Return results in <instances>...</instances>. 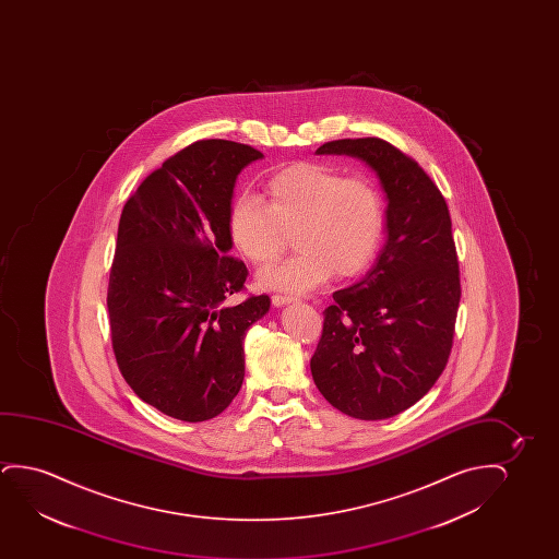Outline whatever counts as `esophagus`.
<instances>
[{"label":"esophagus","instance_id":"1","mask_svg":"<svg viewBox=\"0 0 559 559\" xmlns=\"http://www.w3.org/2000/svg\"><path fill=\"white\" fill-rule=\"evenodd\" d=\"M294 296H286V294H273L271 296V301H273V306H284V304H292L294 301Z\"/></svg>","mask_w":559,"mask_h":559}]
</instances>
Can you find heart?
Masks as SVG:
<instances>
[{
  "label": "heart",
  "instance_id": "obj_1",
  "mask_svg": "<svg viewBox=\"0 0 559 559\" xmlns=\"http://www.w3.org/2000/svg\"><path fill=\"white\" fill-rule=\"evenodd\" d=\"M227 229L246 260L267 267L283 255L290 235L299 252L267 269L260 283L281 290H313L330 276L353 278L367 271L382 245L385 202L365 176L321 162H298L265 181V202L252 192L230 204Z\"/></svg>",
  "mask_w": 559,
  "mask_h": 559
}]
</instances>
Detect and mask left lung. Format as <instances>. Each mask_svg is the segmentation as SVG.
Here are the masks:
<instances>
[{
    "mask_svg": "<svg viewBox=\"0 0 559 559\" xmlns=\"http://www.w3.org/2000/svg\"><path fill=\"white\" fill-rule=\"evenodd\" d=\"M317 154L367 162L388 194L382 252L360 283L334 292L311 357L330 405L383 420L420 401L451 355L462 294L451 214L418 162L383 139H337Z\"/></svg>",
    "mask_w": 559,
    "mask_h": 559,
    "instance_id": "obj_1",
    "label": "left lung"
}]
</instances>
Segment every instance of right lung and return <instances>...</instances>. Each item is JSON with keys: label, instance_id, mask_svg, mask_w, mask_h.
I'll return each instance as SVG.
<instances>
[{"label": "right lung", "instance_id": "right-lung-1", "mask_svg": "<svg viewBox=\"0 0 559 559\" xmlns=\"http://www.w3.org/2000/svg\"><path fill=\"white\" fill-rule=\"evenodd\" d=\"M261 156L197 141L146 176L120 215L107 292L116 362L139 399L177 420H210L237 397L246 330L271 306L267 294L223 306L248 276L229 255L233 189Z\"/></svg>", "mask_w": 559, "mask_h": 559}]
</instances>
